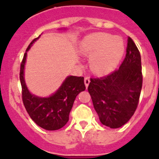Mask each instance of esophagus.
Segmentation results:
<instances>
[{"label":"esophagus","mask_w":159,"mask_h":159,"mask_svg":"<svg viewBox=\"0 0 159 159\" xmlns=\"http://www.w3.org/2000/svg\"><path fill=\"white\" fill-rule=\"evenodd\" d=\"M84 84H85V86H86V88H88V85H89V84H90L89 77H85V78H84Z\"/></svg>","instance_id":"obj_1"}]
</instances>
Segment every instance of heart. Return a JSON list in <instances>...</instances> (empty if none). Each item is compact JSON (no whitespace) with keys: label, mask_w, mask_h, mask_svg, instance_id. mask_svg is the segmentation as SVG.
<instances>
[{"label":"heart","mask_w":159,"mask_h":159,"mask_svg":"<svg viewBox=\"0 0 159 159\" xmlns=\"http://www.w3.org/2000/svg\"><path fill=\"white\" fill-rule=\"evenodd\" d=\"M81 51L92 58V70L96 74L104 75L113 70L121 60L124 44L120 37L99 32L90 35L83 41Z\"/></svg>","instance_id":"heart-1"}]
</instances>
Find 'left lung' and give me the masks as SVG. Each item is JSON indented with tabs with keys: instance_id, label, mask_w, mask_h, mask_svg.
<instances>
[{
	"instance_id": "left-lung-1",
	"label": "left lung",
	"mask_w": 159,
	"mask_h": 159,
	"mask_svg": "<svg viewBox=\"0 0 159 159\" xmlns=\"http://www.w3.org/2000/svg\"><path fill=\"white\" fill-rule=\"evenodd\" d=\"M143 86L141 56L130 37L119 69L107 76L91 78L88 92L101 123L119 128L130 120L139 101Z\"/></svg>"
}]
</instances>
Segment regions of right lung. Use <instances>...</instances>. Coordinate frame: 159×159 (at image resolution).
<instances>
[{"label": "right lung", "instance_id": "1", "mask_svg": "<svg viewBox=\"0 0 159 159\" xmlns=\"http://www.w3.org/2000/svg\"><path fill=\"white\" fill-rule=\"evenodd\" d=\"M40 36V35L31 42L20 64V80L22 88V100L31 119L39 127L48 130H56L62 128L67 123L75 98L86 88L84 77L70 75L65 79L60 88L51 96L42 98L29 92L24 77L25 64L27 52Z\"/></svg>", "mask_w": 159, "mask_h": 159}]
</instances>
